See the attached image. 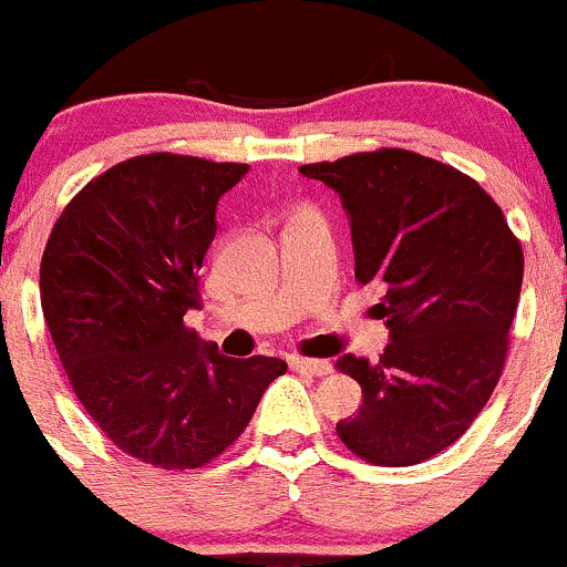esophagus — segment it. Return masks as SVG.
<instances>
[{
  "label": "esophagus",
  "mask_w": 567,
  "mask_h": 567,
  "mask_svg": "<svg viewBox=\"0 0 567 567\" xmlns=\"http://www.w3.org/2000/svg\"><path fill=\"white\" fill-rule=\"evenodd\" d=\"M289 363H291V369H297V372L313 374V378H324V374L333 372V363L322 361V358H302V355H295Z\"/></svg>",
  "instance_id": "obj_1"
}]
</instances>
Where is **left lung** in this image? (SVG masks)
Returning a JSON list of instances; mask_svg holds the SVG:
<instances>
[{
  "label": "left lung",
  "instance_id": "obj_1",
  "mask_svg": "<svg viewBox=\"0 0 567 567\" xmlns=\"http://www.w3.org/2000/svg\"><path fill=\"white\" fill-rule=\"evenodd\" d=\"M300 173L344 200L355 281L383 289L372 313L391 333L374 363L336 361L363 391L336 433L374 466L430 461L472 427L502 378L524 281L518 237L472 176L416 151H361Z\"/></svg>",
  "mask_w": 567,
  "mask_h": 567
}]
</instances>
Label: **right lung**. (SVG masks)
Segmentation results:
<instances>
[{
	"label": "right lung",
	"mask_w": 567,
	"mask_h": 567,
	"mask_svg": "<svg viewBox=\"0 0 567 567\" xmlns=\"http://www.w3.org/2000/svg\"><path fill=\"white\" fill-rule=\"evenodd\" d=\"M243 162L143 154L71 198L41 259V306L76 400L128 457L200 468L248 427L281 358H226L184 313Z\"/></svg>",
	"instance_id": "obj_1"
}]
</instances>
